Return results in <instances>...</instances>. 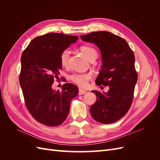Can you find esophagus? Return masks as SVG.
I'll return each instance as SVG.
<instances>
[{
    "label": "esophagus",
    "instance_id": "34e87169",
    "mask_svg": "<svg viewBox=\"0 0 160 160\" xmlns=\"http://www.w3.org/2000/svg\"><path fill=\"white\" fill-rule=\"evenodd\" d=\"M85 93H86V91H84V90H83V89H79V95H83V94H85Z\"/></svg>",
    "mask_w": 160,
    "mask_h": 160
}]
</instances>
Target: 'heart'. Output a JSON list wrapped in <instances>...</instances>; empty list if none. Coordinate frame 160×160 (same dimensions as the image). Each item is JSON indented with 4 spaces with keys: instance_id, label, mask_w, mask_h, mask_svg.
<instances>
[{
    "instance_id": "b5f03b06",
    "label": "heart",
    "mask_w": 160,
    "mask_h": 160,
    "mask_svg": "<svg viewBox=\"0 0 160 160\" xmlns=\"http://www.w3.org/2000/svg\"><path fill=\"white\" fill-rule=\"evenodd\" d=\"M79 49L83 55L90 61H94L98 57V51L93 47L84 45L80 47ZM70 54L71 51L69 49H65L61 52L60 55V61L62 66L66 67L68 65ZM91 78L92 75L90 73H73L70 76V79L75 84L83 88L88 86L89 81Z\"/></svg>"
}]
</instances>
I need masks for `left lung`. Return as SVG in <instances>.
Instances as JSON below:
<instances>
[{"mask_svg":"<svg viewBox=\"0 0 160 160\" xmlns=\"http://www.w3.org/2000/svg\"><path fill=\"white\" fill-rule=\"evenodd\" d=\"M81 38L99 47L103 63L95 83L109 87L105 93L91 91L97 100L90 108L91 114L99 123H114L127 113L132 103L138 81L134 53L124 38L110 32H93Z\"/></svg>","mask_w":160,"mask_h":160,"instance_id":"8db88e82","label":"left lung"}]
</instances>
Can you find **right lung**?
Returning a JSON list of instances; mask_svg holds the SVG:
<instances>
[{"label":"right lung","instance_id":"obj_1","mask_svg":"<svg viewBox=\"0 0 160 160\" xmlns=\"http://www.w3.org/2000/svg\"><path fill=\"white\" fill-rule=\"evenodd\" d=\"M77 38L62 33H48L32 39L22 53L19 83L25 103L34 119L47 126L63 123L71 100L78 95V88L72 83H65L61 91L52 89L54 80L59 79L61 52Z\"/></svg>","mask_w":160,"mask_h":160}]
</instances>
